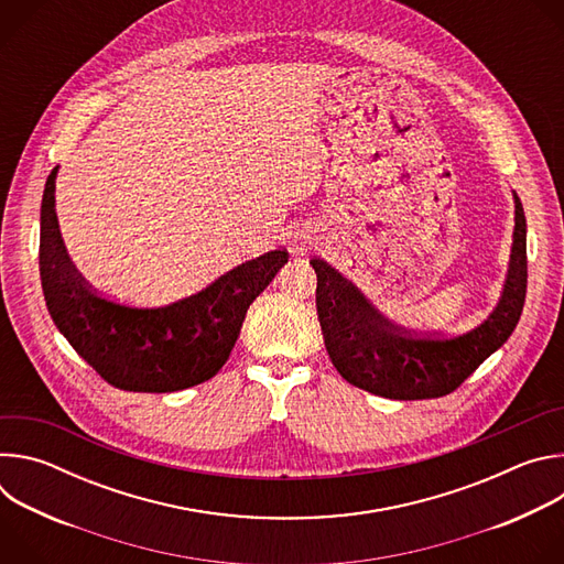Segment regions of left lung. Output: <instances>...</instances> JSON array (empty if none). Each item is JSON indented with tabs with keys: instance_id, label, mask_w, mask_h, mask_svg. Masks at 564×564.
Returning <instances> with one entry per match:
<instances>
[{
	"instance_id": "1",
	"label": "left lung",
	"mask_w": 564,
	"mask_h": 564,
	"mask_svg": "<svg viewBox=\"0 0 564 564\" xmlns=\"http://www.w3.org/2000/svg\"><path fill=\"white\" fill-rule=\"evenodd\" d=\"M513 246L494 312L457 337H417L394 328L328 263L312 259L316 312L326 350L339 375L386 399H435L453 392L516 330L527 296V218L518 194Z\"/></svg>"
}]
</instances>
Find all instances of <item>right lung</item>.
I'll use <instances>...</instances> for the list:
<instances>
[{"label":"right lung","mask_w":564,"mask_h":564,"mask_svg":"<svg viewBox=\"0 0 564 564\" xmlns=\"http://www.w3.org/2000/svg\"><path fill=\"white\" fill-rule=\"evenodd\" d=\"M57 167L40 214V279L57 330L107 383L174 392L212 379L229 359L252 301L288 263L285 250L236 265L163 307H131L94 292L70 263L55 214Z\"/></svg>","instance_id":"add662e5"}]
</instances>
